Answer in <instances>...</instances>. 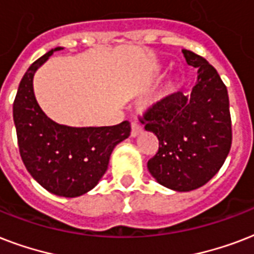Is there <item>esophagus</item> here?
Listing matches in <instances>:
<instances>
[{"mask_svg":"<svg viewBox=\"0 0 254 254\" xmlns=\"http://www.w3.org/2000/svg\"><path fill=\"white\" fill-rule=\"evenodd\" d=\"M142 133V127H139L138 124L137 123H133L131 124V130H130V135L133 137V138H135V137H138L139 134Z\"/></svg>","mask_w":254,"mask_h":254,"instance_id":"esophagus-1","label":"esophagus"}]
</instances>
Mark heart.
<instances>
[{
    "instance_id": "1",
    "label": "heart",
    "mask_w": 254,
    "mask_h": 254,
    "mask_svg": "<svg viewBox=\"0 0 254 254\" xmlns=\"http://www.w3.org/2000/svg\"><path fill=\"white\" fill-rule=\"evenodd\" d=\"M179 87H181V80L175 76L170 77L166 84H165L162 95H161V97H159V101H162V100L167 99V97H170V96H173L174 93H177Z\"/></svg>"
}]
</instances>
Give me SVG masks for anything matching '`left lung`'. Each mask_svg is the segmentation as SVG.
I'll list each match as a JSON object with an SVG mask.
<instances>
[{
    "label": "left lung",
    "mask_w": 254,
    "mask_h": 254,
    "mask_svg": "<svg viewBox=\"0 0 254 254\" xmlns=\"http://www.w3.org/2000/svg\"><path fill=\"white\" fill-rule=\"evenodd\" d=\"M187 64L197 69L190 96L177 93L145 113L142 124L157 135L158 153L147 162L159 185L178 192L204 186L223 166L232 143L227 87L204 58L182 50Z\"/></svg>",
    "instance_id": "obj_1"
}]
</instances>
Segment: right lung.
<instances>
[{"label": "right lung", "mask_w": 254, "mask_h": 254, "mask_svg": "<svg viewBox=\"0 0 254 254\" xmlns=\"http://www.w3.org/2000/svg\"><path fill=\"white\" fill-rule=\"evenodd\" d=\"M61 50H50L26 71L14 100L13 119L21 158L30 175L54 195L76 197L97 186L113 149L130 135V124L76 127L47 117L35 99L34 75Z\"/></svg>", "instance_id": "add662e5"}]
</instances>
